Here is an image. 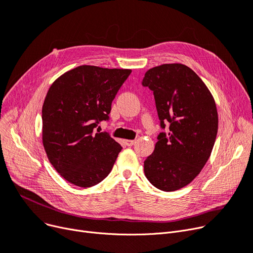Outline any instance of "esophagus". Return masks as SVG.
Wrapping results in <instances>:
<instances>
[{
    "mask_svg": "<svg viewBox=\"0 0 253 253\" xmlns=\"http://www.w3.org/2000/svg\"><path fill=\"white\" fill-rule=\"evenodd\" d=\"M125 143L128 145V147H131V145H133L135 143V140H132V139H127L125 140Z\"/></svg>",
    "mask_w": 253,
    "mask_h": 253,
    "instance_id": "obj_1",
    "label": "esophagus"
}]
</instances>
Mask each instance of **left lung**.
Returning <instances> with one entry per match:
<instances>
[{
	"mask_svg": "<svg viewBox=\"0 0 253 253\" xmlns=\"http://www.w3.org/2000/svg\"><path fill=\"white\" fill-rule=\"evenodd\" d=\"M142 86L154 92L161 132L144 161V174L157 189L188 185L205 166L215 142L218 116L213 96L193 70L166 63L149 70Z\"/></svg>",
	"mask_w": 253,
	"mask_h": 253,
	"instance_id": "1",
	"label": "left lung"
}]
</instances>
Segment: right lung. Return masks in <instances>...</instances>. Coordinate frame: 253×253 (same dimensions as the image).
I'll return each instance as SVG.
<instances>
[{
    "label": "right lung",
    "instance_id": "obj_1",
    "mask_svg": "<svg viewBox=\"0 0 253 253\" xmlns=\"http://www.w3.org/2000/svg\"><path fill=\"white\" fill-rule=\"evenodd\" d=\"M131 70L80 65L57 78L42 108V139L52 166L69 182L90 188L110 174L122 147L97 130Z\"/></svg>",
    "mask_w": 253,
    "mask_h": 253
}]
</instances>
